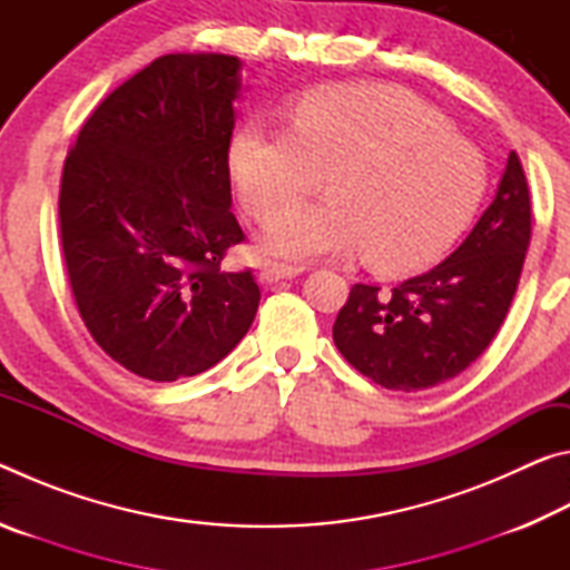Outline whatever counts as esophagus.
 I'll return each mask as SVG.
<instances>
[{
	"label": "esophagus",
	"instance_id": "esophagus-1",
	"mask_svg": "<svg viewBox=\"0 0 570 570\" xmlns=\"http://www.w3.org/2000/svg\"><path fill=\"white\" fill-rule=\"evenodd\" d=\"M302 274V268L298 266H292V264H268L262 268V274H258V278H262V284H276V282H284V278H294Z\"/></svg>",
	"mask_w": 570,
	"mask_h": 570
}]
</instances>
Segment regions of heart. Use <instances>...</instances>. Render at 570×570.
Returning a JSON list of instances; mask_svg holds the SVG:
<instances>
[{
	"instance_id": "1",
	"label": "heart",
	"mask_w": 570,
	"mask_h": 570,
	"mask_svg": "<svg viewBox=\"0 0 570 570\" xmlns=\"http://www.w3.org/2000/svg\"><path fill=\"white\" fill-rule=\"evenodd\" d=\"M292 128L248 122L228 142V173L264 220L327 170L333 196L268 220L278 256L360 254L384 274L438 258L470 224L488 186L482 153L417 95L384 82L306 90L288 102Z\"/></svg>"
}]
</instances>
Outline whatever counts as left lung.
Listing matches in <instances>:
<instances>
[{
    "instance_id": "8db88e82",
    "label": "left lung",
    "mask_w": 570,
    "mask_h": 570,
    "mask_svg": "<svg viewBox=\"0 0 570 570\" xmlns=\"http://www.w3.org/2000/svg\"><path fill=\"white\" fill-rule=\"evenodd\" d=\"M528 244L530 193L513 150L493 204L445 262L392 292L352 286L334 322L336 350L387 390L417 392L458 377L503 324Z\"/></svg>"
}]
</instances>
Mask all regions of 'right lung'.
<instances>
[{
	"mask_svg": "<svg viewBox=\"0 0 570 570\" xmlns=\"http://www.w3.org/2000/svg\"><path fill=\"white\" fill-rule=\"evenodd\" d=\"M240 60L163 55L115 88L77 135L60 183L67 276L102 352L153 382L210 370L254 322L230 214L228 142Z\"/></svg>",
	"mask_w": 570,
	"mask_h": 570,
	"instance_id": "obj_1",
	"label": "right lung"
}]
</instances>
